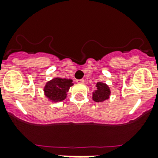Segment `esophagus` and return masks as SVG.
Masks as SVG:
<instances>
[{
  "instance_id": "1",
  "label": "esophagus",
  "mask_w": 158,
  "mask_h": 158,
  "mask_svg": "<svg viewBox=\"0 0 158 158\" xmlns=\"http://www.w3.org/2000/svg\"><path fill=\"white\" fill-rule=\"evenodd\" d=\"M76 82H77V83H81V84H82V83H84V79H77Z\"/></svg>"
}]
</instances>
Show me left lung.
I'll return each mask as SVG.
<instances>
[{
  "instance_id": "left-lung-1",
  "label": "left lung",
  "mask_w": 158,
  "mask_h": 158,
  "mask_svg": "<svg viewBox=\"0 0 158 158\" xmlns=\"http://www.w3.org/2000/svg\"><path fill=\"white\" fill-rule=\"evenodd\" d=\"M110 94V91L109 87L106 84L99 82L97 84V90L95 91V93H94L93 99L97 102H102L109 98Z\"/></svg>"
}]
</instances>
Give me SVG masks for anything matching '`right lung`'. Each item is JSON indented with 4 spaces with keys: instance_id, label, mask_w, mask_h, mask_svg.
<instances>
[{
    "instance_id": "obj_1",
    "label": "right lung",
    "mask_w": 158,
    "mask_h": 158,
    "mask_svg": "<svg viewBox=\"0 0 158 158\" xmlns=\"http://www.w3.org/2000/svg\"><path fill=\"white\" fill-rule=\"evenodd\" d=\"M73 80L70 79L56 78L48 82L44 88L45 95L54 102L63 101L66 98V92L73 85Z\"/></svg>"
}]
</instances>
